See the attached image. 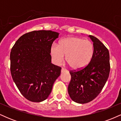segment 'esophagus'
<instances>
[{"label": "esophagus", "mask_w": 121, "mask_h": 121, "mask_svg": "<svg viewBox=\"0 0 121 121\" xmlns=\"http://www.w3.org/2000/svg\"><path fill=\"white\" fill-rule=\"evenodd\" d=\"M68 72V70H66V69L63 68H62L61 69V73H64V72Z\"/></svg>", "instance_id": "34e87169"}]
</instances>
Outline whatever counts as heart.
I'll list each match as a JSON object with an SVG mask.
<instances>
[{
  "mask_svg": "<svg viewBox=\"0 0 121 121\" xmlns=\"http://www.w3.org/2000/svg\"><path fill=\"white\" fill-rule=\"evenodd\" d=\"M51 55L56 65L66 61L72 69L78 70L84 68L91 62L94 54V46L89 40L78 37H70L59 41V45L53 44Z\"/></svg>",
  "mask_w": 121,
  "mask_h": 121,
  "instance_id": "b5f03b06",
  "label": "heart"
}]
</instances>
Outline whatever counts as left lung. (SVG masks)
Returning a JSON list of instances; mask_svg holds the SVG:
<instances>
[{"label":"left lung","instance_id":"1","mask_svg":"<svg viewBox=\"0 0 121 121\" xmlns=\"http://www.w3.org/2000/svg\"><path fill=\"white\" fill-rule=\"evenodd\" d=\"M89 36L94 46L91 62L81 70L70 72L68 91L70 98L78 104L87 103L97 97L106 84L110 69L108 49L97 37Z\"/></svg>","mask_w":121,"mask_h":121}]
</instances>
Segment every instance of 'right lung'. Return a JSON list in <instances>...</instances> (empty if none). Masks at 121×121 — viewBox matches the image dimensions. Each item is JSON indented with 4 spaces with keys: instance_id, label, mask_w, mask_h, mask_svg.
Returning <instances> with one entry per match:
<instances>
[{
    "instance_id": "1",
    "label": "right lung",
    "mask_w": 121,
    "mask_h": 121,
    "mask_svg": "<svg viewBox=\"0 0 121 121\" xmlns=\"http://www.w3.org/2000/svg\"><path fill=\"white\" fill-rule=\"evenodd\" d=\"M59 34L34 30L16 41L10 53V70L13 81L28 100L40 102L48 98L61 68L51 63V47Z\"/></svg>"
}]
</instances>
